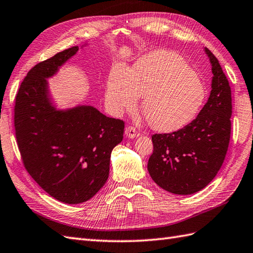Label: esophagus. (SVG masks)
I'll return each mask as SVG.
<instances>
[{"mask_svg":"<svg viewBox=\"0 0 253 253\" xmlns=\"http://www.w3.org/2000/svg\"><path fill=\"white\" fill-rule=\"evenodd\" d=\"M125 134L128 139H134L138 137V132L136 130V128L131 126H128L125 128Z\"/></svg>","mask_w":253,"mask_h":253,"instance_id":"esophagus-1","label":"esophagus"}]
</instances>
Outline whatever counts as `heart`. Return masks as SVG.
Here are the masks:
<instances>
[{
	"label": "heart",
	"instance_id": "obj_1",
	"mask_svg": "<svg viewBox=\"0 0 253 253\" xmlns=\"http://www.w3.org/2000/svg\"><path fill=\"white\" fill-rule=\"evenodd\" d=\"M142 112L151 127L174 131L196 119L206 101L207 89L183 58L165 50L152 51L132 68L117 64L105 87L110 112L121 115L137 107L143 96Z\"/></svg>",
	"mask_w": 253,
	"mask_h": 253
}]
</instances>
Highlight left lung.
Segmentation results:
<instances>
[{
  "label": "left lung",
  "instance_id": "8db88e82",
  "mask_svg": "<svg viewBox=\"0 0 253 253\" xmlns=\"http://www.w3.org/2000/svg\"><path fill=\"white\" fill-rule=\"evenodd\" d=\"M212 71L207 103L197 117L178 131L152 137L148 170L167 192L191 195L206 187L220 170L231 136L232 93L219 60L205 48Z\"/></svg>",
  "mask_w": 253,
  "mask_h": 253
}]
</instances>
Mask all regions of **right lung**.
Wrapping results in <instances>:
<instances>
[{"mask_svg":"<svg viewBox=\"0 0 253 253\" xmlns=\"http://www.w3.org/2000/svg\"><path fill=\"white\" fill-rule=\"evenodd\" d=\"M74 46L33 67L16 96L15 129L27 171L51 197L75 205L89 201L107 182L112 150L124 122L92 105L57 108L48 79L78 54Z\"/></svg>","mask_w":253,"mask_h":253,"instance_id":"add662e5","label":"right lung"}]
</instances>
